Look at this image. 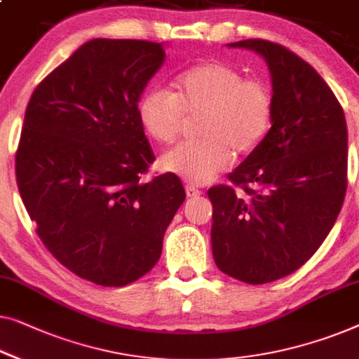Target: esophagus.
I'll use <instances>...</instances> for the list:
<instances>
[{"mask_svg":"<svg viewBox=\"0 0 359 359\" xmlns=\"http://www.w3.org/2000/svg\"><path fill=\"white\" fill-rule=\"evenodd\" d=\"M202 192L199 189H196L194 186H186V196L191 197V199H196V197H199Z\"/></svg>","mask_w":359,"mask_h":359,"instance_id":"obj_1","label":"esophagus"}]
</instances>
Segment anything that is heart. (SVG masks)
<instances>
[{"label":"heart","mask_w":359,"mask_h":359,"mask_svg":"<svg viewBox=\"0 0 359 359\" xmlns=\"http://www.w3.org/2000/svg\"><path fill=\"white\" fill-rule=\"evenodd\" d=\"M173 93L150 89L137 105L144 131L158 144L180 136L184 116H197L199 141L184 142L160 158V167L188 183H210L233 163V150L249 154L262 142L273 115V98L262 81L244 79L235 67L205 61L175 81Z\"/></svg>","instance_id":"b5f03b06"}]
</instances>
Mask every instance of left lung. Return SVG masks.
<instances>
[{"mask_svg":"<svg viewBox=\"0 0 359 359\" xmlns=\"http://www.w3.org/2000/svg\"><path fill=\"white\" fill-rule=\"evenodd\" d=\"M228 48L266 60L272 128L230 175L207 191L212 252L223 273L261 285L298 270L329 235L346 191L348 133L334 92L311 65L282 45L241 40Z\"/></svg>","mask_w":359,"mask_h":359,"instance_id":"obj_1","label":"left lung"}]
</instances>
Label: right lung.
<instances>
[{
    "label": "right lung",
    "mask_w": 359,
    "mask_h": 359,
    "mask_svg": "<svg viewBox=\"0 0 359 359\" xmlns=\"http://www.w3.org/2000/svg\"><path fill=\"white\" fill-rule=\"evenodd\" d=\"M165 46L93 39L34 90L15 180L46 249L77 277L124 287L158 262L186 192L176 175L141 176L155 157L137 116Z\"/></svg>",
    "instance_id": "add662e5"
}]
</instances>
